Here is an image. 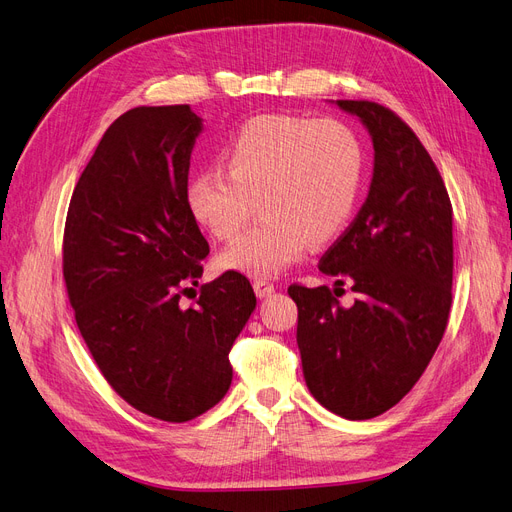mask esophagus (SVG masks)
Instances as JSON below:
<instances>
[{
	"mask_svg": "<svg viewBox=\"0 0 512 512\" xmlns=\"http://www.w3.org/2000/svg\"><path fill=\"white\" fill-rule=\"evenodd\" d=\"M254 292H256L258 298H267V296H271L275 292V286L271 284V281H267V279H256L254 281Z\"/></svg>",
	"mask_w": 512,
	"mask_h": 512,
	"instance_id": "obj_1",
	"label": "esophagus"
}]
</instances>
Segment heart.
<instances>
[{"instance_id": "obj_1", "label": "heart", "mask_w": 512, "mask_h": 512, "mask_svg": "<svg viewBox=\"0 0 512 512\" xmlns=\"http://www.w3.org/2000/svg\"><path fill=\"white\" fill-rule=\"evenodd\" d=\"M224 167H209L186 188L195 220L218 239H233L254 199L264 218L220 262L250 277H277L309 243L337 237L354 214L364 152L343 122L284 114L252 118L224 148Z\"/></svg>"}]
</instances>
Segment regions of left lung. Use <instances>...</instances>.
<instances>
[{"mask_svg":"<svg viewBox=\"0 0 512 512\" xmlns=\"http://www.w3.org/2000/svg\"><path fill=\"white\" fill-rule=\"evenodd\" d=\"M373 142L368 197L320 271L351 281L341 307L328 286H290L296 343L313 398L345 419L392 409L443 339L453 286V209L443 178L409 125L373 101H337Z\"/></svg>","mask_w":512,"mask_h":512,"instance_id":"left-lung-1","label":"left lung"}]
</instances>
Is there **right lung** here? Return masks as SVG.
I'll use <instances>...</instances> for the list:
<instances>
[{
	"mask_svg": "<svg viewBox=\"0 0 512 512\" xmlns=\"http://www.w3.org/2000/svg\"><path fill=\"white\" fill-rule=\"evenodd\" d=\"M201 133L190 105H142L116 118L74 188L63 237L69 303L105 381L133 409L171 424L224 398L228 351L256 309L237 271L182 307L209 254L186 205Z\"/></svg>",
	"mask_w": 512,
	"mask_h": 512,
	"instance_id": "1",
	"label": "right lung"
}]
</instances>
